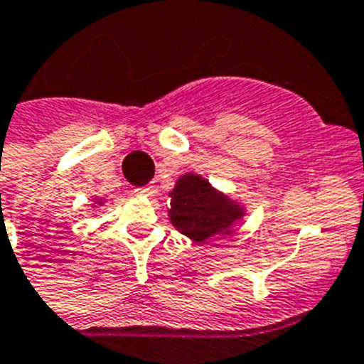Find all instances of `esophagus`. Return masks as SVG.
Here are the masks:
<instances>
[{
  "label": "esophagus",
  "mask_w": 364,
  "mask_h": 364,
  "mask_svg": "<svg viewBox=\"0 0 364 364\" xmlns=\"http://www.w3.org/2000/svg\"><path fill=\"white\" fill-rule=\"evenodd\" d=\"M134 193H136V196L148 197V196H151V188H148V186H142V188H134Z\"/></svg>",
  "instance_id": "34e87169"
}]
</instances>
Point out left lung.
Here are the masks:
<instances>
[{
    "label": "left lung",
    "instance_id": "1",
    "mask_svg": "<svg viewBox=\"0 0 364 364\" xmlns=\"http://www.w3.org/2000/svg\"><path fill=\"white\" fill-rule=\"evenodd\" d=\"M171 197L168 216L173 226L199 243L218 233H230L228 228L243 216L237 205L197 174H184L178 178Z\"/></svg>",
    "mask_w": 364,
    "mask_h": 364
}]
</instances>
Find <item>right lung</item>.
Instances as JSON below:
<instances>
[{
    "instance_id": "right-lung-1",
    "label": "right lung",
    "mask_w": 364,
    "mask_h": 364,
    "mask_svg": "<svg viewBox=\"0 0 364 364\" xmlns=\"http://www.w3.org/2000/svg\"><path fill=\"white\" fill-rule=\"evenodd\" d=\"M98 203H100V201H98Z\"/></svg>"
}]
</instances>
